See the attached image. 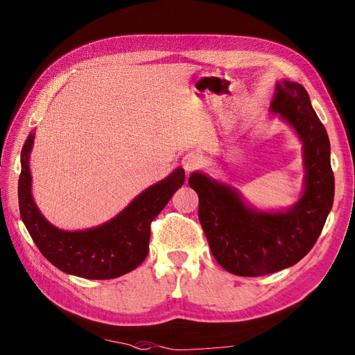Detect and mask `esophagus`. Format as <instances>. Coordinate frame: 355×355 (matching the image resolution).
<instances>
[{"instance_id": "esophagus-1", "label": "esophagus", "mask_w": 355, "mask_h": 355, "mask_svg": "<svg viewBox=\"0 0 355 355\" xmlns=\"http://www.w3.org/2000/svg\"><path fill=\"white\" fill-rule=\"evenodd\" d=\"M201 158L198 157V154H194V153H189L184 157V159H182V167L185 168L187 173H192V171H196L201 167Z\"/></svg>"}]
</instances>
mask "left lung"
<instances>
[{
    "instance_id": "left-lung-1",
    "label": "left lung",
    "mask_w": 355,
    "mask_h": 355,
    "mask_svg": "<svg viewBox=\"0 0 355 355\" xmlns=\"http://www.w3.org/2000/svg\"><path fill=\"white\" fill-rule=\"evenodd\" d=\"M271 110L304 142L305 191L292 209L256 211L237 191L206 175L192 173L188 180L198 194V219L214 259L241 277H261L297 263L320 237L335 197L329 136L306 90L297 83H277Z\"/></svg>"
}]
</instances>
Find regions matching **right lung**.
<instances>
[{
	"instance_id": "obj_1",
	"label": "right lung",
	"mask_w": 355,
	"mask_h": 355,
	"mask_svg": "<svg viewBox=\"0 0 355 355\" xmlns=\"http://www.w3.org/2000/svg\"><path fill=\"white\" fill-rule=\"evenodd\" d=\"M34 135L22 149L19 209L29 235L42 256L60 271L89 280H110L133 271L149 252L151 222L184 185L185 171L176 168L157 185L145 189L112 220L85 231H62L49 223L31 196L29 153Z\"/></svg>"
}]
</instances>
